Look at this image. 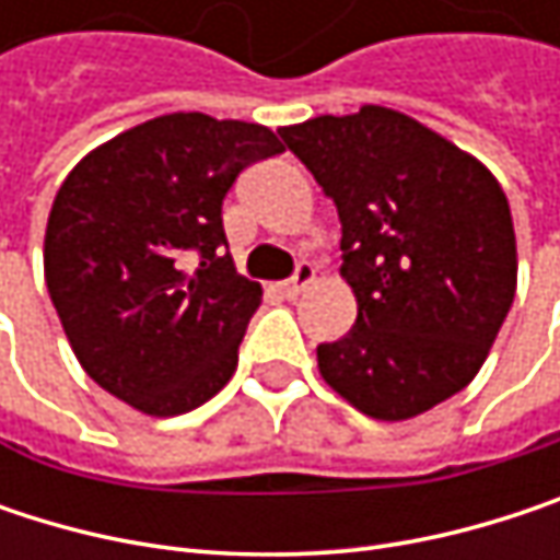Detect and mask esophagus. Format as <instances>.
Here are the masks:
<instances>
[{"label": "esophagus", "instance_id": "1", "mask_svg": "<svg viewBox=\"0 0 560 560\" xmlns=\"http://www.w3.org/2000/svg\"><path fill=\"white\" fill-rule=\"evenodd\" d=\"M311 281H314V266H311V262H298L294 276L288 281H281V294H284V298H298Z\"/></svg>", "mask_w": 560, "mask_h": 560}]
</instances>
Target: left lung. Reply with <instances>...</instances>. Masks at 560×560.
<instances>
[{
  "label": "left lung",
  "instance_id": "8db88e82",
  "mask_svg": "<svg viewBox=\"0 0 560 560\" xmlns=\"http://www.w3.org/2000/svg\"><path fill=\"white\" fill-rule=\"evenodd\" d=\"M340 217L357 324L317 347L327 386L380 421L415 418L483 366L515 298L500 180L386 106L279 129Z\"/></svg>",
  "mask_w": 560,
  "mask_h": 560
}]
</instances>
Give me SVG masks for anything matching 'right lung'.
<instances>
[{"label":"right lung","mask_w":560,"mask_h":560,"mask_svg":"<svg viewBox=\"0 0 560 560\" xmlns=\"http://www.w3.org/2000/svg\"><path fill=\"white\" fill-rule=\"evenodd\" d=\"M284 152L272 129L203 113L149 119L60 184L45 281L86 376L145 415H180L230 383L262 288L233 269L223 197Z\"/></svg>","instance_id":"right-lung-1"}]
</instances>
